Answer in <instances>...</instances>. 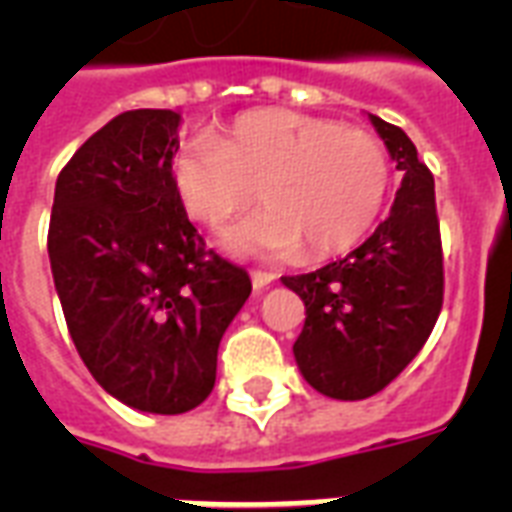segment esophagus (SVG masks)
Wrapping results in <instances>:
<instances>
[{
  "mask_svg": "<svg viewBox=\"0 0 512 512\" xmlns=\"http://www.w3.org/2000/svg\"><path fill=\"white\" fill-rule=\"evenodd\" d=\"M273 273H265V271H252V287H255V292H263V289H268L273 284Z\"/></svg>",
  "mask_w": 512,
  "mask_h": 512,
  "instance_id": "1",
  "label": "esophagus"
}]
</instances>
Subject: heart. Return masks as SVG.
Masks as SVG:
<instances>
[{"label":"heart","mask_w":512,"mask_h":512,"mask_svg":"<svg viewBox=\"0 0 512 512\" xmlns=\"http://www.w3.org/2000/svg\"><path fill=\"white\" fill-rule=\"evenodd\" d=\"M175 191L193 220L225 225L265 209L223 247L244 257H327L374 225L390 188L385 148L369 132L295 111H252L220 138L188 140L172 164Z\"/></svg>","instance_id":"b5f03b06"}]
</instances>
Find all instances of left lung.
Segmentation results:
<instances>
[{"mask_svg": "<svg viewBox=\"0 0 512 512\" xmlns=\"http://www.w3.org/2000/svg\"><path fill=\"white\" fill-rule=\"evenodd\" d=\"M404 180L390 215L337 263L281 284L305 303L292 345L297 369L321 396L361 401L396 380L436 327L444 257L436 188L404 130L369 114Z\"/></svg>", "mask_w": 512, "mask_h": 512, "instance_id": "obj_1", "label": "left lung"}]
</instances>
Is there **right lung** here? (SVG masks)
I'll return each mask as SVG.
<instances>
[{
    "label": "right lung",
    "mask_w": 512,
    "mask_h": 512,
    "mask_svg": "<svg viewBox=\"0 0 512 512\" xmlns=\"http://www.w3.org/2000/svg\"><path fill=\"white\" fill-rule=\"evenodd\" d=\"M180 114L114 116L63 167L52 201L55 292L84 366L116 401L191 412L247 303V271L204 247L172 180Z\"/></svg>",
    "instance_id": "add662e5"
}]
</instances>
